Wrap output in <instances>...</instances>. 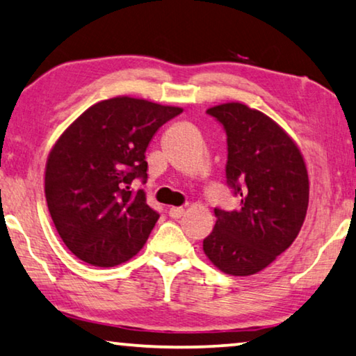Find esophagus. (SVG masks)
<instances>
[{
  "label": "esophagus",
  "instance_id": "34e87169",
  "mask_svg": "<svg viewBox=\"0 0 356 356\" xmlns=\"http://www.w3.org/2000/svg\"><path fill=\"white\" fill-rule=\"evenodd\" d=\"M184 212H185V209L184 207H171L169 209V217L171 218H180L184 216Z\"/></svg>",
  "mask_w": 356,
  "mask_h": 356
}]
</instances>
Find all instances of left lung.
Here are the masks:
<instances>
[{
	"instance_id": "8db88e82",
	"label": "left lung",
	"mask_w": 356,
	"mask_h": 356,
	"mask_svg": "<svg viewBox=\"0 0 356 356\" xmlns=\"http://www.w3.org/2000/svg\"><path fill=\"white\" fill-rule=\"evenodd\" d=\"M207 114L227 131V184L241 204L213 209L217 222L202 250L225 274H257L300 234L309 206L306 163L295 140L263 112L225 103Z\"/></svg>"
}]
</instances>
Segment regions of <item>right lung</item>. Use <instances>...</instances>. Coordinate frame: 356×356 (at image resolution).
I'll list each match as a JSON object with an SVG mask.
<instances>
[{
  "label": "right lung",
  "mask_w": 356,
  "mask_h": 356,
  "mask_svg": "<svg viewBox=\"0 0 356 356\" xmlns=\"http://www.w3.org/2000/svg\"><path fill=\"white\" fill-rule=\"evenodd\" d=\"M182 111L139 98L104 99L56 140L46 165L47 207L79 259L112 268L143 249L160 216L131 185L147 180L145 150L156 129Z\"/></svg>",
  "instance_id": "1"
}]
</instances>
